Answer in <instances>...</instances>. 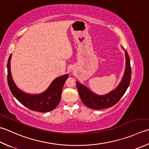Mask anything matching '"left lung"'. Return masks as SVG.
<instances>
[{
    "instance_id": "1",
    "label": "left lung",
    "mask_w": 149,
    "mask_h": 149,
    "mask_svg": "<svg viewBox=\"0 0 149 149\" xmlns=\"http://www.w3.org/2000/svg\"><path fill=\"white\" fill-rule=\"evenodd\" d=\"M125 57L126 68L123 77L117 88L109 94L103 95H97L83 84L76 82L77 90L81 101L86 107L95 110L104 109L113 106L121 100L129 86L132 74L130 57L127 51H125Z\"/></svg>"
}]
</instances>
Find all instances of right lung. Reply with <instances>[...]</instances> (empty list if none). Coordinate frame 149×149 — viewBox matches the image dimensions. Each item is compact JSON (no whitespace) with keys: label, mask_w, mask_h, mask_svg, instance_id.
<instances>
[{"label":"right lung","mask_w":149,"mask_h":149,"mask_svg":"<svg viewBox=\"0 0 149 149\" xmlns=\"http://www.w3.org/2000/svg\"><path fill=\"white\" fill-rule=\"evenodd\" d=\"M10 55L8 61V83L12 94L20 103L28 109L39 112H46L55 109L59 104L64 84L68 78L66 74L57 77L52 83L46 91L38 95H31L22 92L17 88L10 72Z\"/></svg>","instance_id":"right-lung-1"}]
</instances>
